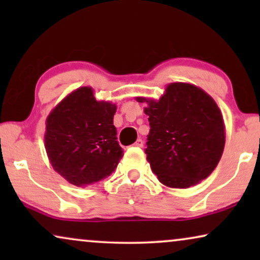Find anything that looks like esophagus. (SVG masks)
Returning a JSON list of instances; mask_svg holds the SVG:
<instances>
[{"mask_svg": "<svg viewBox=\"0 0 260 260\" xmlns=\"http://www.w3.org/2000/svg\"><path fill=\"white\" fill-rule=\"evenodd\" d=\"M143 144H144V142H143V140H142V138H138V140L135 142V145H136V147H143Z\"/></svg>", "mask_w": 260, "mask_h": 260, "instance_id": "esophagus-1", "label": "esophagus"}]
</instances>
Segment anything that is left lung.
<instances>
[{"label":"left lung","mask_w":260,"mask_h":260,"mask_svg":"<svg viewBox=\"0 0 260 260\" xmlns=\"http://www.w3.org/2000/svg\"><path fill=\"white\" fill-rule=\"evenodd\" d=\"M148 103L145 154L159 182L188 188L211 175L225 147L222 115L212 97L194 85L170 84L158 102Z\"/></svg>","instance_id":"obj_1"}]
</instances>
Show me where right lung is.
Wrapping results in <instances>:
<instances>
[{
	"label": "right lung",
	"mask_w": 260,
	"mask_h": 260,
	"mask_svg": "<svg viewBox=\"0 0 260 260\" xmlns=\"http://www.w3.org/2000/svg\"><path fill=\"white\" fill-rule=\"evenodd\" d=\"M116 105L97 102L90 87L63 99L46 122L45 147L52 167L77 187L111 175L123 157L113 125Z\"/></svg>",
	"instance_id": "right-lung-1"
}]
</instances>
